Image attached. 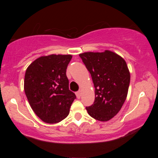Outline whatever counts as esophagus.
<instances>
[{
	"instance_id": "obj_1",
	"label": "esophagus",
	"mask_w": 158,
	"mask_h": 158,
	"mask_svg": "<svg viewBox=\"0 0 158 158\" xmlns=\"http://www.w3.org/2000/svg\"><path fill=\"white\" fill-rule=\"evenodd\" d=\"M76 95H77V97L78 98V99H79V98L81 97V91H78L76 93Z\"/></svg>"
}]
</instances>
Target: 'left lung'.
Returning a JSON list of instances; mask_svg holds the SVG:
<instances>
[{"label":"left lung","instance_id":"left-lung-1","mask_svg":"<svg viewBox=\"0 0 158 158\" xmlns=\"http://www.w3.org/2000/svg\"><path fill=\"white\" fill-rule=\"evenodd\" d=\"M90 72L95 88V99L86 107L90 117L102 122L110 120L120 110L128 94L130 73L126 61L110 50L79 54Z\"/></svg>","mask_w":158,"mask_h":158}]
</instances>
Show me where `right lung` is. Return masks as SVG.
Returning <instances> with one entry per match:
<instances>
[{
  "label": "right lung",
  "mask_w": 158,
  "mask_h": 158,
  "mask_svg": "<svg viewBox=\"0 0 158 158\" xmlns=\"http://www.w3.org/2000/svg\"><path fill=\"white\" fill-rule=\"evenodd\" d=\"M71 55L38 58L28 67L24 91L35 114L43 122L57 123L66 118L76 95L69 90L66 69Z\"/></svg>",
  "instance_id": "1"
}]
</instances>
